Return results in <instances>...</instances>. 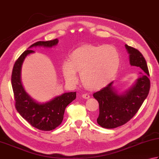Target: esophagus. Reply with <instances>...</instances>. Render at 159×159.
Listing matches in <instances>:
<instances>
[{
  "mask_svg": "<svg viewBox=\"0 0 159 159\" xmlns=\"http://www.w3.org/2000/svg\"><path fill=\"white\" fill-rule=\"evenodd\" d=\"M82 97H83V98H84V99H89V98L90 97V95H89V93H85V94H83Z\"/></svg>",
  "mask_w": 159,
  "mask_h": 159,
  "instance_id": "esophagus-1",
  "label": "esophagus"
}]
</instances>
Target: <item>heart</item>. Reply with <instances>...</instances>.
Wrapping results in <instances>:
<instances>
[{
    "mask_svg": "<svg viewBox=\"0 0 159 159\" xmlns=\"http://www.w3.org/2000/svg\"><path fill=\"white\" fill-rule=\"evenodd\" d=\"M120 55L112 45H85L72 52L70 60L62 64V71L66 81L74 85L80 72L82 82L88 88L100 87L107 83L118 71Z\"/></svg>",
    "mask_w": 159,
    "mask_h": 159,
    "instance_id": "1",
    "label": "heart"
}]
</instances>
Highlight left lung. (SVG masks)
I'll return each mask as SVG.
<instances>
[{"mask_svg": "<svg viewBox=\"0 0 159 159\" xmlns=\"http://www.w3.org/2000/svg\"><path fill=\"white\" fill-rule=\"evenodd\" d=\"M131 66L139 67L145 73L139 77L127 90L118 93L110 83L105 88L93 94L99 104L97 123L103 128L114 129L125 125L134 116L148 97L150 88L149 71L146 60L140 52L125 44Z\"/></svg>", "mask_w": 159, "mask_h": 159, "instance_id": "obj_1", "label": "left lung"}]
</instances>
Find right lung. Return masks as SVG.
I'll use <instances>...</instances> for the list:
<instances>
[{
    "instance_id": "1",
    "label": "right lung",
    "mask_w": 159,
    "mask_h": 159,
    "mask_svg": "<svg viewBox=\"0 0 159 159\" xmlns=\"http://www.w3.org/2000/svg\"><path fill=\"white\" fill-rule=\"evenodd\" d=\"M57 43L58 39H56L51 41H39L31 45L16 60L11 74V86L16 111L32 126L42 131H51L62 123L65 108L76 99V92H65L47 102H37L28 94L22 85L21 67L25 57L34 53L31 50L33 47L52 48Z\"/></svg>"
}]
</instances>
